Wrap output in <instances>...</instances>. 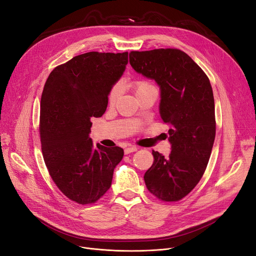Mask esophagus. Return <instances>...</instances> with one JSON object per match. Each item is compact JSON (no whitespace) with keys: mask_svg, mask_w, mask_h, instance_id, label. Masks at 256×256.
I'll use <instances>...</instances> for the list:
<instances>
[{"mask_svg":"<svg viewBox=\"0 0 256 256\" xmlns=\"http://www.w3.org/2000/svg\"><path fill=\"white\" fill-rule=\"evenodd\" d=\"M138 147H134V146H132V147H128V148H125V154H129V153H131V152H136V151H138Z\"/></svg>","mask_w":256,"mask_h":256,"instance_id":"obj_1","label":"esophagus"}]
</instances>
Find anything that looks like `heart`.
<instances>
[{"label":"heart","mask_w":256,"mask_h":256,"mask_svg":"<svg viewBox=\"0 0 256 256\" xmlns=\"http://www.w3.org/2000/svg\"><path fill=\"white\" fill-rule=\"evenodd\" d=\"M134 88H136V94H140V92H142L144 90H150V88H154L152 85L148 82L146 81H136L134 83ZM120 84H116L110 90V92H109V94H108V102L112 104L116 101V99L118 98V96L120 94Z\"/></svg>","instance_id":"obj_1"}]
</instances>
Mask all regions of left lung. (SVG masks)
<instances>
[{"label":"left lung","instance_id":"obj_1","mask_svg":"<svg viewBox=\"0 0 256 256\" xmlns=\"http://www.w3.org/2000/svg\"><path fill=\"white\" fill-rule=\"evenodd\" d=\"M129 62L160 86V118L171 125L172 151L168 157L152 151L154 162L144 173V184L158 199L178 201L200 181L214 146V100L210 79L177 48L133 51Z\"/></svg>","mask_w":256,"mask_h":256}]
</instances>
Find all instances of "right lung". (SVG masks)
Returning a JSON list of instances; mask_svg holds the SVG:
<instances>
[{
    "instance_id": "obj_1",
    "label": "right lung",
    "mask_w": 256,
    "mask_h": 256,
    "mask_svg": "<svg viewBox=\"0 0 256 256\" xmlns=\"http://www.w3.org/2000/svg\"><path fill=\"white\" fill-rule=\"evenodd\" d=\"M128 52H88L55 68L40 100V142L44 164L66 196L79 204L98 201L112 186L124 156L90 138L92 118H100L108 94L124 74Z\"/></svg>"
}]
</instances>
